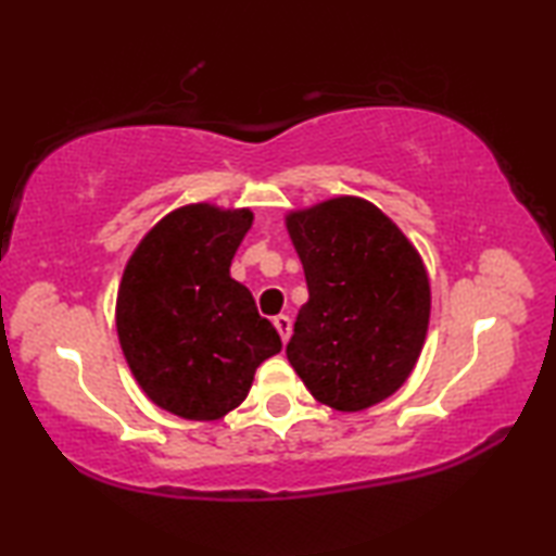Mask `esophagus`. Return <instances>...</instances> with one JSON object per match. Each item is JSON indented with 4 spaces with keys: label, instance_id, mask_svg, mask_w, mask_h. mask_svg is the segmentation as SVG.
<instances>
[{
    "label": "esophagus",
    "instance_id": "obj_1",
    "mask_svg": "<svg viewBox=\"0 0 556 556\" xmlns=\"http://www.w3.org/2000/svg\"><path fill=\"white\" fill-rule=\"evenodd\" d=\"M275 328H277V333L281 336V341H289V336H291V321H289V316H275Z\"/></svg>",
    "mask_w": 556,
    "mask_h": 556
}]
</instances>
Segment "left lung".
<instances>
[{"mask_svg": "<svg viewBox=\"0 0 556 556\" xmlns=\"http://www.w3.org/2000/svg\"><path fill=\"white\" fill-rule=\"evenodd\" d=\"M285 223L308 287L287 345L291 368L336 412L388 400L427 341L425 260L392 218L357 195L289 211Z\"/></svg>", "mask_w": 556, "mask_h": 556, "instance_id": "8db88e82", "label": "left lung"}]
</instances>
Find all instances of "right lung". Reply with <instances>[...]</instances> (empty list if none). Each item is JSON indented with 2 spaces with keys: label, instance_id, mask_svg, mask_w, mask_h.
<instances>
[{
  "label": "right lung",
  "instance_id": "obj_1",
  "mask_svg": "<svg viewBox=\"0 0 556 556\" xmlns=\"http://www.w3.org/2000/svg\"><path fill=\"white\" fill-rule=\"evenodd\" d=\"M250 208L188 203L149 230L122 271L115 326L131 375L156 407L218 421L281 351L250 289L230 277Z\"/></svg>",
  "mask_w": 556,
  "mask_h": 556
}]
</instances>
